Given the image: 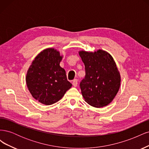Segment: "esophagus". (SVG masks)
Returning a JSON list of instances; mask_svg holds the SVG:
<instances>
[{
	"label": "esophagus",
	"mask_w": 149,
	"mask_h": 149,
	"mask_svg": "<svg viewBox=\"0 0 149 149\" xmlns=\"http://www.w3.org/2000/svg\"><path fill=\"white\" fill-rule=\"evenodd\" d=\"M73 85L74 87H76L78 85V79H74L73 80Z\"/></svg>",
	"instance_id": "34e87169"
}]
</instances>
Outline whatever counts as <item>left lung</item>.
<instances>
[{
	"instance_id": "obj_1",
	"label": "left lung",
	"mask_w": 149,
	"mask_h": 149,
	"mask_svg": "<svg viewBox=\"0 0 149 149\" xmlns=\"http://www.w3.org/2000/svg\"><path fill=\"white\" fill-rule=\"evenodd\" d=\"M84 64L85 76L80 82L82 95L89 105L106 106L113 100L120 84L119 72L113 58L107 52H79Z\"/></svg>"
}]
</instances>
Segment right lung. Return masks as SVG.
I'll return each instance as SVG.
<instances>
[{
	"label": "right lung",
	"mask_w": 149,
	"mask_h": 149,
	"mask_svg": "<svg viewBox=\"0 0 149 149\" xmlns=\"http://www.w3.org/2000/svg\"><path fill=\"white\" fill-rule=\"evenodd\" d=\"M61 59L56 49H44L35 58L28 70L26 82L29 91L43 104L56 102L72 86L65 70L60 66Z\"/></svg>",
	"instance_id": "right-lung-1"
}]
</instances>
